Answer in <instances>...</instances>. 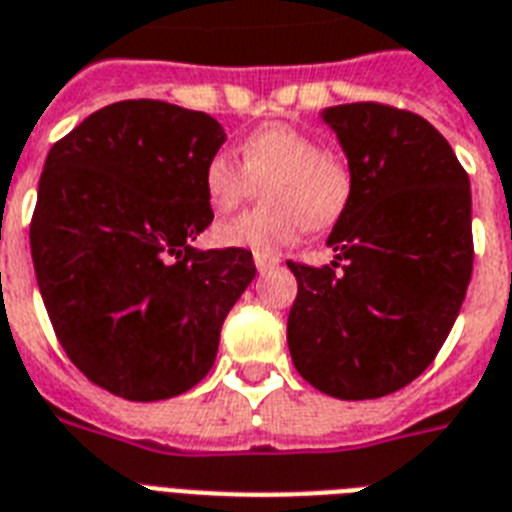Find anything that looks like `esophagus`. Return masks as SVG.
Listing matches in <instances>:
<instances>
[{"label":"esophagus","mask_w":512,"mask_h":512,"mask_svg":"<svg viewBox=\"0 0 512 512\" xmlns=\"http://www.w3.org/2000/svg\"><path fill=\"white\" fill-rule=\"evenodd\" d=\"M255 265H257V270H260V273H265V270L276 268L278 257L276 255H260V252H257V255H255Z\"/></svg>","instance_id":"esophagus-1"}]
</instances>
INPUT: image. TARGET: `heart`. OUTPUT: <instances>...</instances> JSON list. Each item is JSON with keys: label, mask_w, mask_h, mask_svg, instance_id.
I'll use <instances>...</instances> for the list:
<instances>
[{"label": "heart", "mask_w": 512, "mask_h": 512, "mask_svg": "<svg viewBox=\"0 0 512 512\" xmlns=\"http://www.w3.org/2000/svg\"><path fill=\"white\" fill-rule=\"evenodd\" d=\"M242 160L218 149L207 157L202 184L213 210L228 213L263 186L265 207L215 226L220 247L273 255L294 244L305 228H328L342 218L352 197V170L331 155L318 136L286 123L255 128L242 141Z\"/></svg>", "instance_id": "heart-1"}]
</instances>
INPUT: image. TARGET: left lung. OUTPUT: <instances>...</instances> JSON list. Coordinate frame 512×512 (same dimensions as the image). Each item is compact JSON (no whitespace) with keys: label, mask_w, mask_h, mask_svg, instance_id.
Returning <instances> with one entry per match:
<instances>
[{"label":"left lung","mask_w":512,"mask_h":512,"mask_svg":"<svg viewBox=\"0 0 512 512\" xmlns=\"http://www.w3.org/2000/svg\"><path fill=\"white\" fill-rule=\"evenodd\" d=\"M347 152L352 197L331 265L292 263L286 342L318 392L376 400L421 376L458 318L473 270L471 184L429 120L381 102L323 112Z\"/></svg>","instance_id":"left-lung-1"}]
</instances>
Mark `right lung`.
<instances>
[{"label": "right lung", "instance_id": "right-lung-1", "mask_svg": "<svg viewBox=\"0 0 512 512\" xmlns=\"http://www.w3.org/2000/svg\"><path fill=\"white\" fill-rule=\"evenodd\" d=\"M226 134L207 112L126 99L54 141L31 218V257L57 342L91 384L168 400L213 368L252 252L194 249L213 223L207 157Z\"/></svg>", "mask_w": 512, "mask_h": 512}]
</instances>
